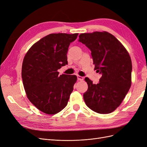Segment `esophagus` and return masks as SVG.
I'll use <instances>...</instances> for the list:
<instances>
[{
  "label": "esophagus",
  "mask_w": 147,
  "mask_h": 147,
  "mask_svg": "<svg viewBox=\"0 0 147 147\" xmlns=\"http://www.w3.org/2000/svg\"><path fill=\"white\" fill-rule=\"evenodd\" d=\"M77 79H78V81H83V77H82V76H79V75H78Z\"/></svg>",
  "instance_id": "34e87169"
}]
</instances>
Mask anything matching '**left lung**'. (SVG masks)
Returning <instances> with one entry per match:
<instances>
[{
    "label": "left lung",
    "instance_id": "left-lung-1",
    "mask_svg": "<svg viewBox=\"0 0 147 147\" xmlns=\"http://www.w3.org/2000/svg\"><path fill=\"white\" fill-rule=\"evenodd\" d=\"M78 41L91 50L94 69L102 74L97 84L84 78L88 85L83 94L86 105L98 113L112 112L121 104L131 86L129 54L114 35L105 31L82 34Z\"/></svg>",
    "mask_w": 147,
    "mask_h": 147
}]
</instances>
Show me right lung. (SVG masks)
Returning a JSON list of instances; mask_svg holds the SVG:
<instances>
[{
	"mask_svg": "<svg viewBox=\"0 0 147 147\" xmlns=\"http://www.w3.org/2000/svg\"><path fill=\"white\" fill-rule=\"evenodd\" d=\"M78 34H51L30 48L22 65V79L28 99L41 112L54 115L64 109L76 83V75L57 70L67 64V53Z\"/></svg>",
	"mask_w": 147,
	"mask_h": 147,
	"instance_id": "add662e5",
	"label": "right lung"
}]
</instances>
